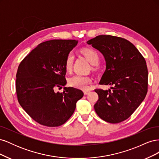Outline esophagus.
I'll list each match as a JSON object with an SVG mask.
<instances>
[{
	"instance_id": "1",
	"label": "esophagus",
	"mask_w": 159,
	"mask_h": 159,
	"mask_svg": "<svg viewBox=\"0 0 159 159\" xmlns=\"http://www.w3.org/2000/svg\"><path fill=\"white\" fill-rule=\"evenodd\" d=\"M89 91H90L89 90H85V91H84V95H87L89 93Z\"/></svg>"
}]
</instances>
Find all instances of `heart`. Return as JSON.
<instances>
[{"label":"heart","instance_id":"heart-1","mask_svg":"<svg viewBox=\"0 0 159 159\" xmlns=\"http://www.w3.org/2000/svg\"><path fill=\"white\" fill-rule=\"evenodd\" d=\"M80 52L82 54L88 61L92 66H97L99 62V56L98 52L95 50L89 48H83L80 50ZM74 61V56L71 54H69L67 56L64 68L66 71H70L72 69ZM91 83V79L89 77L81 76L75 75L71 77L68 80V84L77 89L86 90L89 89V85Z\"/></svg>","mask_w":159,"mask_h":159}]
</instances>
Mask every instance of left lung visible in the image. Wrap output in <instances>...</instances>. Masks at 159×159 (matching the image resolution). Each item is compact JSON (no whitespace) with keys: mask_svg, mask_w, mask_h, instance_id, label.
I'll return each instance as SVG.
<instances>
[{"mask_svg":"<svg viewBox=\"0 0 159 159\" xmlns=\"http://www.w3.org/2000/svg\"><path fill=\"white\" fill-rule=\"evenodd\" d=\"M87 44L102 53L106 62L99 84L113 85L111 89H95L99 96L94 105L95 112L108 123L123 121L145 98L148 87L146 61L131 42L122 38L99 35Z\"/></svg>","mask_w":159,"mask_h":159,"instance_id":"8db88e82","label":"left lung"}]
</instances>
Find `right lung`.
Returning <instances> with one entry per match:
<instances>
[{"label":"right lung","mask_w":159,"mask_h":159,"mask_svg":"<svg viewBox=\"0 0 159 159\" xmlns=\"http://www.w3.org/2000/svg\"><path fill=\"white\" fill-rule=\"evenodd\" d=\"M78 43L75 40H52L32 50L18 66L16 90L23 109L35 121L47 127H58L73 115L81 90L66 85L64 63Z\"/></svg>","instance_id":"1"}]
</instances>
